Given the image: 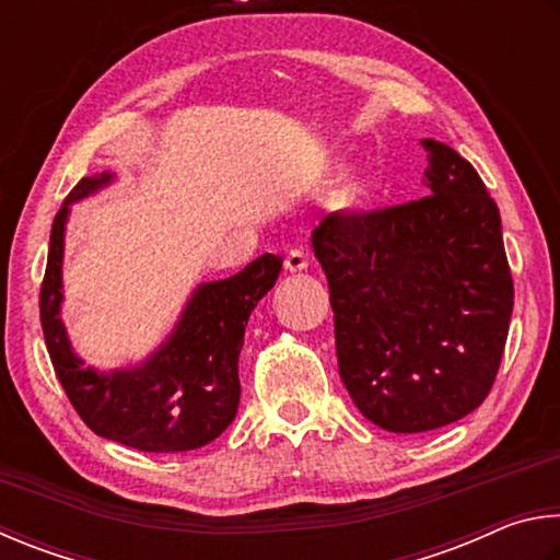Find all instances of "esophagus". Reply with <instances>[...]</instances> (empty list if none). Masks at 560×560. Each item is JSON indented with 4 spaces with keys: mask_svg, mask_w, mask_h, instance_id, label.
Masks as SVG:
<instances>
[{
    "mask_svg": "<svg viewBox=\"0 0 560 560\" xmlns=\"http://www.w3.org/2000/svg\"><path fill=\"white\" fill-rule=\"evenodd\" d=\"M310 265V255L302 250V248H292L288 255H285V270L290 272H302L307 270Z\"/></svg>",
    "mask_w": 560,
    "mask_h": 560,
    "instance_id": "1",
    "label": "esophagus"
}]
</instances>
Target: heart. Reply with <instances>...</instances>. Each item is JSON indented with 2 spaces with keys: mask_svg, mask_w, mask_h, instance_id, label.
<instances>
[{
  "mask_svg": "<svg viewBox=\"0 0 560 560\" xmlns=\"http://www.w3.org/2000/svg\"><path fill=\"white\" fill-rule=\"evenodd\" d=\"M369 194V182L361 172H347L339 176V182L331 189V206L341 213H354L364 203Z\"/></svg>",
  "mask_w": 560,
  "mask_h": 560,
  "instance_id": "b5f03b06",
  "label": "heart"
}]
</instances>
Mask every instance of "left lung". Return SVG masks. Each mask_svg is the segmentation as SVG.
I'll return each instance as SVG.
<instances>
[{
  "label": "left lung",
  "instance_id": "8db88e82",
  "mask_svg": "<svg viewBox=\"0 0 560 560\" xmlns=\"http://www.w3.org/2000/svg\"><path fill=\"white\" fill-rule=\"evenodd\" d=\"M423 147L428 196L335 213L312 231L339 376L361 416L388 433H425L482 406L514 307L494 199L453 147Z\"/></svg>",
  "mask_w": 560,
  "mask_h": 560
}]
</instances>
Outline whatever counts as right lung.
Instances as JSON below:
<instances>
[{
  "instance_id": "right-lung-1",
  "label": "right lung",
  "mask_w": 560,
  "mask_h": 560,
  "mask_svg": "<svg viewBox=\"0 0 560 560\" xmlns=\"http://www.w3.org/2000/svg\"><path fill=\"white\" fill-rule=\"evenodd\" d=\"M113 182V172L85 176L54 219L38 302L46 349L68 400L95 435L142 453H186L209 445L238 413L245 325L278 280L282 260L265 253L231 278L196 285L170 337L140 364L85 366L61 319L66 223L75 201Z\"/></svg>"
}]
</instances>
